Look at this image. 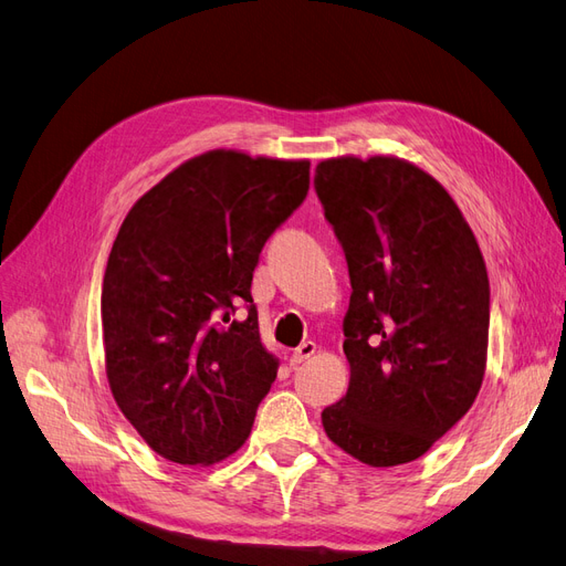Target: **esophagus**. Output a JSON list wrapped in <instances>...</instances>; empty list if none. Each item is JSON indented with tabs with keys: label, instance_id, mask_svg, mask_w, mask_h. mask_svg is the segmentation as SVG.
I'll return each mask as SVG.
<instances>
[{
	"label": "esophagus",
	"instance_id": "1",
	"mask_svg": "<svg viewBox=\"0 0 566 566\" xmlns=\"http://www.w3.org/2000/svg\"><path fill=\"white\" fill-rule=\"evenodd\" d=\"M314 354H316V345H314V342L306 339V342H302V345L293 352V356H290V364L300 366V364L306 361V358H312Z\"/></svg>",
	"mask_w": 566,
	"mask_h": 566
}]
</instances>
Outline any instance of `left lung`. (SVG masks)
I'll return each instance as SVG.
<instances>
[{
    "label": "left lung",
    "mask_w": 566,
    "mask_h": 566,
    "mask_svg": "<svg viewBox=\"0 0 566 566\" xmlns=\"http://www.w3.org/2000/svg\"><path fill=\"white\" fill-rule=\"evenodd\" d=\"M316 196L345 250L352 297L345 399L321 413L370 468L420 458L468 413L484 380L489 276L458 205L399 158H333Z\"/></svg>",
    "instance_id": "8db88e82"
}]
</instances>
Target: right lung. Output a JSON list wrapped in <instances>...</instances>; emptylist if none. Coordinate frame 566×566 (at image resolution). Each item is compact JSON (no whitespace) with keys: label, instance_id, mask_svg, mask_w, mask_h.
<instances>
[{"label":"right lung","instance_id":"right-lung-1","mask_svg":"<svg viewBox=\"0 0 566 566\" xmlns=\"http://www.w3.org/2000/svg\"><path fill=\"white\" fill-rule=\"evenodd\" d=\"M306 191V160L210 150L125 217L101 290L106 373L158 455L210 465L245 443L279 370L260 339L252 271Z\"/></svg>","mask_w":566,"mask_h":566}]
</instances>
